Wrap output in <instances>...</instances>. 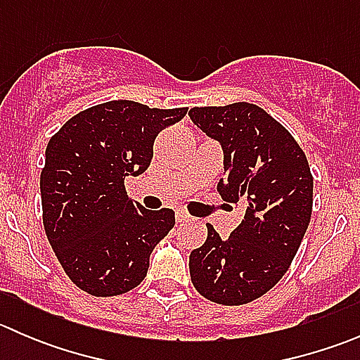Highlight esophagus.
<instances>
[{
	"label": "esophagus",
	"instance_id": "1",
	"mask_svg": "<svg viewBox=\"0 0 360 360\" xmlns=\"http://www.w3.org/2000/svg\"><path fill=\"white\" fill-rule=\"evenodd\" d=\"M176 219L177 223H186V221H191V216L188 212H184V210H179V212L176 214Z\"/></svg>",
	"mask_w": 360,
	"mask_h": 360
}]
</instances>
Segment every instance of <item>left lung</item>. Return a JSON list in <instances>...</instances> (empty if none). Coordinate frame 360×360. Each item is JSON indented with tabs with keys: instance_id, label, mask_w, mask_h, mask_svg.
I'll return each instance as SVG.
<instances>
[{
	"instance_id": "1",
	"label": "left lung",
	"mask_w": 360,
	"mask_h": 360,
	"mask_svg": "<svg viewBox=\"0 0 360 360\" xmlns=\"http://www.w3.org/2000/svg\"><path fill=\"white\" fill-rule=\"evenodd\" d=\"M188 115L223 148L221 197L245 207L228 238L207 224V240L190 254L191 282L214 303H250L284 277L300 249L314 205L310 165L289 130L256 104L193 108Z\"/></svg>"
}]
</instances>
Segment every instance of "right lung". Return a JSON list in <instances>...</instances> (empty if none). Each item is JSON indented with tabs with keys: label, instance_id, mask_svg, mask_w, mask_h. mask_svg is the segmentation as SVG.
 Instances as JSON below:
<instances>
[{
	"label": "right lung",
	"instance_id": "1",
	"mask_svg": "<svg viewBox=\"0 0 360 360\" xmlns=\"http://www.w3.org/2000/svg\"><path fill=\"white\" fill-rule=\"evenodd\" d=\"M188 108L110 101L79 111L49 141L39 177L46 238L72 284L92 296L137 288L155 245L176 224L172 209L129 198L125 176L150 167L153 143Z\"/></svg>",
	"mask_w": 360,
	"mask_h": 360
}]
</instances>
